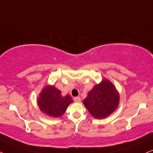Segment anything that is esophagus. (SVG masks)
<instances>
[{
	"mask_svg": "<svg viewBox=\"0 0 153 153\" xmlns=\"http://www.w3.org/2000/svg\"><path fill=\"white\" fill-rule=\"evenodd\" d=\"M74 102L79 103V102H81V98L80 97H74Z\"/></svg>",
	"mask_w": 153,
	"mask_h": 153,
	"instance_id": "34e87169",
	"label": "esophagus"
}]
</instances>
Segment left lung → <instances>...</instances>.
I'll return each mask as SVG.
<instances>
[{"instance_id":"obj_1","label":"left lung","mask_w":153,"mask_h":153,"mask_svg":"<svg viewBox=\"0 0 153 153\" xmlns=\"http://www.w3.org/2000/svg\"><path fill=\"white\" fill-rule=\"evenodd\" d=\"M120 94L116 86L107 79H103L88 92L83 104L97 119L107 118L118 108Z\"/></svg>"}]
</instances>
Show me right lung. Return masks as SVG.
Returning <instances> with one entry per match:
<instances>
[{
  "instance_id": "obj_1",
  "label": "right lung",
  "mask_w": 153,
  "mask_h": 153,
  "mask_svg": "<svg viewBox=\"0 0 153 153\" xmlns=\"http://www.w3.org/2000/svg\"><path fill=\"white\" fill-rule=\"evenodd\" d=\"M37 102L43 114L52 118H59L73 102V99L69 94L63 97L61 91L54 85L47 84L39 93Z\"/></svg>"
}]
</instances>
